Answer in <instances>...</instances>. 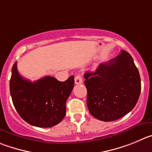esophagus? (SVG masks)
<instances>
[{"label":"esophagus","instance_id":"obj_1","mask_svg":"<svg viewBox=\"0 0 152 152\" xmlns=\"http://www.w3.org/2000/svg\"><path fill=\"white\" fill-rule=\"evenodd\" d=\"M74 81L75 83H76V85L82 84V83H83V77H82L80 75H77V76H76V77H75Z\"/></svg>","mask_w":152,"mask_h":152}]
</instances>
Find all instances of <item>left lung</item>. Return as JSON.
I'll list each match as a JSON object with an SVG mask.
<instances>
[{
	"label": "left lung",
	"instance_id": "8db88e82",
	"mask_svg": "<svg viewBox=\"0 0 152 152\" xmlns=\"http://www.w3.org/2000/svg\"><path fill=\"white\" fill-rule=\"evenodd\" d=\"M89 112L103 121L123 117L137 104L141 91L138 69L126 51L84 74Z\"/></svg>",
	"mask_w": 152,
	"mask_h": 152
}]
</instances>
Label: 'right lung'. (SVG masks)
Segmentation results:
<instances>
[{
	"label": "right lung",
	"mask_w": 152,
	"mask_h": 152,
	"mask_svg": "<svg viewBox=\"0 0 152 152\" xmlns=\"http://www.w3.org/2000/svg\"><path fill=\"white\" fill-rule=\"evenodd\" d=\"M74 86V76L64 82L45 76L31 82L20 76L15 62L12 68L10 90L18 115L28 124L50 127L62 121L66 115V101Z\"/></svg>",
	"instance_id": "right-lung-1"
}]
</instances>
